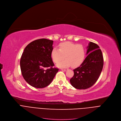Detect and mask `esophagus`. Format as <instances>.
<instances>
[{"instance_id": "1", "label": "esophagus", "mask_w": 121, "mask_h": 121, "mask_svg": "<svg viewBox=\"0 0 121 121\" xmlns=\"http://www.w3.org/2000/svg\"><path fill=\"white\" fill-rule=\"evenodd\" d=\"M61 70H64V71H66L68 70V69H67V68H61Z\"/></svg>"}]
</instances>
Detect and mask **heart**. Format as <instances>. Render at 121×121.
Segmentation results:
<instances>
[{
    "label": "heart",
    "mask_w": 121,
    "mask_h": 121,
    "mask_svg": "<svg viewBox=\"0 0 121 121\" xmlns=\"http://www.w3.org/2000/svg\"><path fill=\"white\" fill-rule=\"evenodd\" d=\"M51 57L53 62L58 63L65 57L66 59L57 65L59 67H73L80 65L85 57V50L83 45L66 42L59 45V49L54 48L51 51Z\"/></svg>",
    "instance_id": "1"
}]
</instances>
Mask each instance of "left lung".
Wrapping results in <instances>:
<instances>
[{"label": "left lung", "instance_id": "left-lung-1", "mask_svg": "<svg viewBox=\"0 0 121 121\" xmlns=\"http://www.w3.org/2000/svg\"><path fill=\"white\" fill-rule=\"evenodd\" d=\"M87 55L83 62L73 70L74 75L70 79L73 87L85 90L92 86L98 79L103 66V58L99 47L90 42L87 47Z\"/></svg>", "mask_w": 121, "mask_h": 121}]
</instances>
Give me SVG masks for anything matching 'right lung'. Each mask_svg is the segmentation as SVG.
Listing matches in <instances>:
<instances>
[{"label": "right lung", "instance_id": "obj_1", "mask_svg": "<svg viewBox=\"0 0 121 121\" xmlns=\"http://www.w3.org/2000/svg\"><path fill=\"white\" fill-rule=\"evenodd\" d=\"M53 44L52 40L40 39L30 43L24 50L20 61L22 74L34 88L47 87L58 71V68L53 67L51 58Z\"/></svg>", "mask_w": 121, "mask_h": 121}]
</instances>
